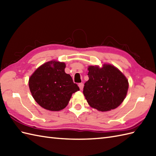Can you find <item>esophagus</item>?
Segmentation results:
<instances>
[{"label":"esophagus","instance_id":"obj_1","mask_svg":"<svg viewBox=\"0 0 156 156\" xmlns=\"http://www.w3.org/2000/svg\"><path fill=\"white\" fill-rule=\"evenodd\" d=\"M78 87H79V88H80V90H82V89H83V87H84L83 83H80V84H78Z\"/></svg>","mask_w":156,"mask_h":156}]
</instances>
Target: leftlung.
Returning a JSON list of instances; mask_svg holds the SVG:
<instances>
[{
	"label": "left lung",
	"instance_id": "obj_1",
	"mask_svg": "<svg viewBox=\"0 0 156 156\" xmlns=\"http://www.w3.org/2000/svg\"><path fill=\"white\" fill-rule=\"evenodd\" d=\"M88 80L85 82L83 94L91 107L108 111L120 105L126 97L129 82L124 74L114 66H90Z\"/></svg>",
	"mask_w": 156,
	"mask_h": 156
}]
</instances>
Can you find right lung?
<instances>
[{"instance_id":"1","label":"right lung","mask_w":156,"mask_h":156,"mask_svg":"<svg viewBox=\"0 0 156 156\" xmlns=\"http://www.w3.org/2000/svg\"><path fill=\"white\" fill-rule=\"evenodd\" d=\"M64 62L50 61L36 69L29 80L33 97L45 109L59 111L68 105L73 93L80 90L69 74H66Z\"/></svg>"}]
</instances>
